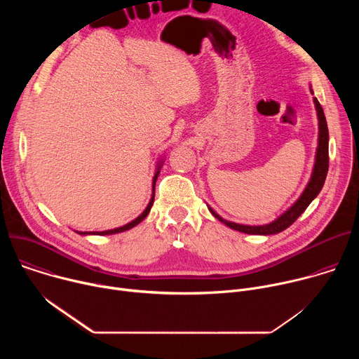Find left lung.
Here are the masks:
<instances>
[{
	"label": "left lung",
	"instance_id": "obj_1",
	"mask_svg": "<svg viewBox=\"0 0 359 359\" xmlns=\"http://www.w3.org/2000/svg\"><path fill=\"white\" fill-rule=\"evenodd\" d=\"M311 93H314L313 89H311ZM314 105H316L317 118H318V146H317V151H316V162H314V168H313L310 182L306 183L304 191L297 198V201L292 204L290 209H287L281 216H278L274 222H271L269 224H263V226H245V224H238V223L224 220L210 206H208L210 213L219 222H222L223 224H226L227 227H230L233 230H237V231H241V233H245V234L270 236V234L281 233L283 230L290 227L304 213V210L310 206V203L321 191V189L324 186V182H325V177H327V173H328V140H330L325 115H324L323 107L320 105V102H318L317 97H314Z\"/></svg>",
	"mask_w": 359,
	"mask_h": 359
}]
</instances>
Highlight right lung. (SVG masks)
Here are the masks:
<instances>
[{
    "label": "right lung",
    "mask_w": 359,
    "mask_h": 359,
    "mask_svg": "<svg viewBox=\"0 0 359 359\" xmlns=\"http://www.w3.org/2000/svg\"><path fill=\"white\" fill-rule=\"evenodd\" d=\"M162 166H163V159L158 163L155 176H153V182H151V187H153L151 191H153V193H151V197H150V201H149V204H147V208L143 210V213H142L140 216H137V217H136L135 220H132L130 223H128V224H125V226H122V227H118V229L105 230V231H76V233L81 234V236H90V234H93V236H108V234L122 233V231H126V230H129V229L137 226V224L149 215V212H150V209H151V206H153V200H155V184H156V180H158V176H159V173H161V168H162Z\"/></svg>",
    "instance_id": "obj_1"
}]
</instances>
